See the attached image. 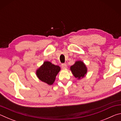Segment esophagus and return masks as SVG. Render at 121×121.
<instances>
[{"instance_id":"obj_1","label":"esophagus","mask_w":121,"mask_h":121,"mask_svg":"<svg viewBox=\"0 0 121 121\" xmlns=\"http://www.w3.org/2000/svg\"><path fill=\"white\" fill-rule=\"evenodd\" d=\"M61 68L64 69H66L67 68V65L65 63H62V64L61 65Z\"/></svg>"}]
</instances>
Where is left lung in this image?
Masks as SVG:
<instances>
[{"instance_id":"8db88e82","label":"left lung","mask_w":121,"mask_h":121,"mask_svg":"<svg viewBox=\"0 0 121 121\" xmlns=\"http://www.w3.org/2000/svg\"><path fill=\"white\" fill-rule=\"evenodd\" d=\"M70 69L74 77L78 80L84 77L87 73V67L81 60L75 61L74 64L70 67Z\"/></svg>"}]
</instances>
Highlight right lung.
Listing matches in <instances>:
<instances>
[{"mask_svg":"<svg viewBox=\"0 0 121 121\" xmlns=\"http://www.w3.org/2000/svg\"><path fill=\"white\" fill-rule=\"evenodd\" d=\"M60 70L61 68L59 65L46 61L36 70V75L43 82L51 85L54 83L56 75Z\"/></svg>","mask_w":121,"mask_h":121,"instance_id":"obj_1","label":"right lung"}]
</instances>
